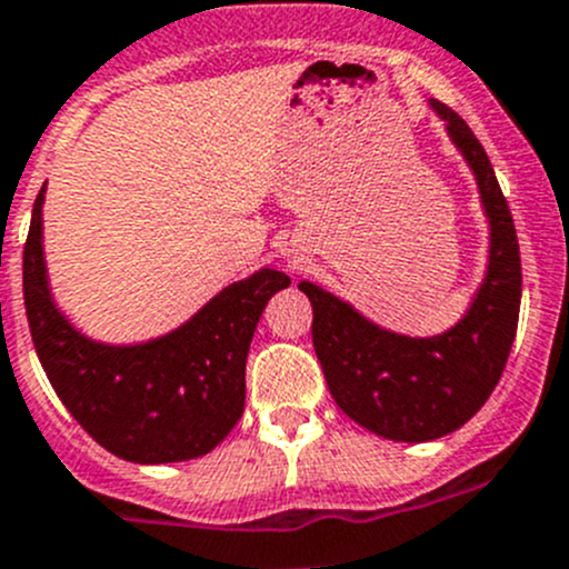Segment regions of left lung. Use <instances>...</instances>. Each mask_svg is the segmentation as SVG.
<instances>
[{
  "label": "left lung",
  "instance_id": "8db88e82",
  "mask_svg": "<svg viewBox=\"0 0 569 569\" xmlns=\"http://www.w3.org/2000/svg\"><path fill=\"white\" fill-rule=\"evenodd\" d=\"M430 108L475 172L489 218V264L461 321L432 338H410L312 281L299 284L312 305V343L338 408L366 430L408 443L436 441L483 408L506 369L522 299L517 229L489 156L452 108L438 100Z\"/></svg>",
  "mask_w": 569,
  "mask_h": 569
}]
</instances>
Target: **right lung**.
Returning <instances> with one entry per match:
<instances>
[{"instance_id": "add662e5", "label": "right lung", "mask_w": 569, "mask_h": 569, "mask_svg": "<svg viewBox=\"0 0 569 569\" xmlns=\"http://www.w3.org/2000/svg\"><path fill=\"white\" fill-rule=\"evenodd\" d=\"M44 192L24 246V307L52 388L100 447L131 463L207 456L246 408V360L270 296L290 284L262 268L234 281L187 323L144 343H100L72 327L52 299L44 262Z\"/></svg>"}]
</instances>
